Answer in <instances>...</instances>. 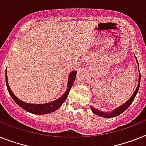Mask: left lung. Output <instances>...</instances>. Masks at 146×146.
I'll use <instances>...</instances> for the list:
<instances>
[{
  "label": "left lung",
  "mask_w": 146,
  "mask_h": 146,
  "mask_svg": "<svg viewBox=\"0 0 146 146\" xmlns=\"http://www.w3.org/2000/svg\"><path fill=\"white\" fill-rule=\"evenodd\" d=\"M134 57H135L136 61H137V64H138V68H139V64H138L137 57H136L135 56H134ZM139 84H140V73L139 74V79H138L137 87V88H136L135 91L133 92V95H132V96L130 97L129 100L126 102H125L124 104H122V105H120V106H119V107L117 108H115L113 111H110V112H103V111H100V110H98V109H96V108H93L92 106H90V108H91L92 112L94 113V114H96V115H98V116H100V117H105V118H113V117H117V116H119V114H121L122 113L124 112L126 109H128V108L129 107L130 105H131V104L133 102V100H134V98H135L136 95H137L138 90H139Z\"/></svg>",
  "instance_id": "obj_1"
}]
</instances>
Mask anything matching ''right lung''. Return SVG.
I'll return each instance as SVG.
<instances>
[{
  "label": "right lung",
  "mask_w": 146,
  "mask_h": 146,
  "mask_svg": "<svg viewBox=\"0 0 146 146\" xmlns=\"http://www.w3.org/2000/svg\"><path fill=\"white\" fill-rule=\"evenodd\" d=\"M77 72L76 70H73L70 72L69 74V77H68V82H67V88L66 91L64 92V94L62 95V96H60L58 99L54 100V101L50 102H47V103H43V104H31V103H27L21 101L16 96H15V94H13V91L11 90L9 85L8 83V79H7V70L6 69V84H7V90L9 91V94L11 96V97L13 98L17 104L20 106L21 108L25 110L26 111L31 113H34V114H46L49 113H52L53 111L58 110L62 104L64 103V102L67 100V97L69 94V92L71 88L73 86V82L75 81L76 75Z\"/></svg>",
  "instance_id": "add662e5"
}]
</instances>
